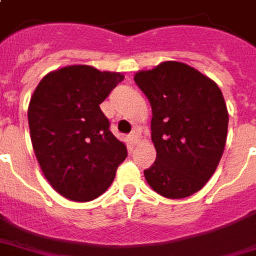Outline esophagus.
<instances>
[{"instance_id": "1", "label": "esophagus", "mask_w": 256, "mask_h": 256, "mask_svg": "<svg viewBox=\"0 0 256 256\" xmlns=\"http://www.w3.org/2000/svg\"><path fill=\"white\" fill-rule=\"evenodd\" d=\"M130 140H131V144H136V140H138V135H136V132L134 131L131 132V135H130Z\"/></svg>"}]
</instances>
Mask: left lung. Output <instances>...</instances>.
<instances>
[{"mask_svg": "<svg viewBox=\"0 0 256 256\" xmlns=\"http://www.w3.org/2000/svg\"><path fill=\"white\" fill-rule=\"evenodd\" d=\"M136 86L152 107L156 160L144 174L168 198H184L208 182L227 140L228 111L212 78L180 62L138 72Z\"/></svg>", "mask_w": 256, "mask_h": 256, "instance_id": "left-lung-1", "label": "left lung"}]
</instances>
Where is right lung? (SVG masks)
<instances>
[{"instance_id":"1","label":"right lung","mask_w":256,"mask_h":256,"mask_svg":"<svg viewBox=\"0 0 256 256\" xmlns=\"http://www.w3.org/2000/svg\"><path fill=\"white\" fill-rule=\"evenodd\" d=\"M122 80L121 73L66 66L48 73L30 97L28 122L36 159L52 188L68 200L101 196L128 155L100 108Z\"/></svg>"}]
</instances>
